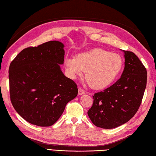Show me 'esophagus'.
I'll return each instance as SVG.
<instances>
[{"label": "esophagus", "mask_w": 156, "mask_h": 156, "mask_svg": "<svg viewBox=\"0 0 156 156\" xmlns=\"http://www.w3.org/2000/svg\"><path fill=\"white\" fill-rule=\"evenodd\" d=\"M85 94V91H84L83 89L78 88V95H83Z\"/></svg>", "instance_id": "34e87169"}]
</instances>
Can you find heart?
Segmentation results:
<instances>
[{
  "mask_svg": "<svg viewBox=\"0 0 156 156\" xmlns=\"http://www.w3.org/2000/svg\"><path fill=\"white\" fill-rule=\"evenodd\" d=\"M64 65L71 78L80 77L86 71L85 78L91 87L104 89L112 85L119 76L123 60L119 54L96 48L81 53L76 58L65 57Z\"/></svg>",
  "mask_w": 156,
  "mask_h": 156,
  "instance_id": "b5f03b06",
  "label": "heart"
}]
</instances>
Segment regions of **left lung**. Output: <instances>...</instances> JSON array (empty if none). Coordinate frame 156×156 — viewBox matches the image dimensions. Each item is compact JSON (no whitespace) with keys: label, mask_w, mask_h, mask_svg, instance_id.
<instances>
[{"label":"left lung","mask_w":156,"mask_h":156,"mask_svg":"<svg viewBox=\"0 0 156 156\" xmlns=\"http://www.w3.org/2000/svg\"><path fill=\"white\" fill-rule=\"evenodd\" d=\"M125 69L115 83L94 94L88 111L91 122L98 127L113 129L131 120L138 110L147 85V73L134 53L122 51Z\"/></svg>","instance_id":"8db88e82"}]
</instances>
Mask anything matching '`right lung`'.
Returning a JSON list of instances; mask_svg holds the SVG:
<instances>
[{"instance_id": "add662e5", "label": "right lung", "mask_w": 156, "mask_h": 156, "mask_svg": "<svg viewBox=\"0 0 156 156\" xmlns=\"http://www.w3.org/2000/svg\"><path fill=\"white\" fill-rule=\"evenodd\" d=\"M65 45L53 41L28 47L18 54L9 69L10 98L23 119L49 126L78 95L76 84L62 73Z\"/></svg>"}]
</instances>
